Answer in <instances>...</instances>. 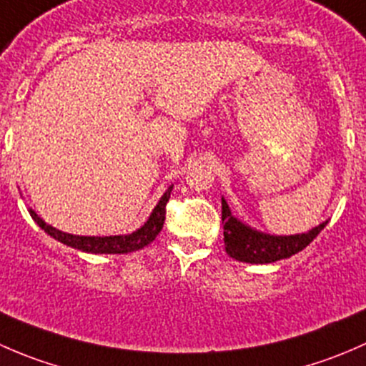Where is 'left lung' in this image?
<instances>
[{"mask_svg":"<svg viewBox=\"0 0 366 366\" xmlns=\"http://www.w3.org/2000/svg\"><path fill=\"white\" fill-rule=\"evenodd\" d=\"M221 217H223L224 249L232 258L246 264H271L292 257L305 249L326 227V223H322L308 234L289 235V237L260 234L235 219L224 200H221Z\"/></svg>","mask_w":366,"mask_h":366,"instance_id":"obj_1","label":"left lung"}]
</instances>
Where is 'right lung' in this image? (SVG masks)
Returning <instances> with one entry per match:
<instances>
[{"label":"right lung","mask_w":366,"mask_h":366,"mask_svg":"<svg viewBox=\"0 0 366 366\" xmlns=\"http://www.w3.org/2000/svg\"><path fill=\"white\" fill-rule=\"evenodd\" d=\"M172 187H168V191L162 194L159 204L156 205L154 212L150 214L149 221H147L139 230L132 232V234L129 235H113V237H83V235H70L49 227L47 223H44L33 210H29V214H31L35 223L39 224L46 234L58 239V241L64 242V244L70 246V248L81 249V252L86 253H131L136 252V249L145 248L147 244H150V242L159 235L162 224H164L166 204H168L169 200Z\"/></svg>","instance_id":"add662e5"}]
</instances>
